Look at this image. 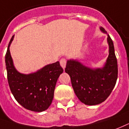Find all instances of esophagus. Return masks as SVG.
Returning <instances> with one entry per match:
<instances>
[{
	"label": "esophagus",
	"instance_id": "1",
	"mask_svg": "<svg viewBox=\"0 0 129 129\" xmlns=\"http://www.w3.org/2000/svg\"><path fill=\"white\" fill-rule=\"evenodd\" d=\"M60 66L63 69L66 67V64H67V60L64 58H62L60 60Z\"/></svg>",
	"mask_w": 129,
	"mask_h": 129
}]
</instances>
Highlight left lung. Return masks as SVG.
Masks as SVG:
<instances>
[{"instance_id": "left-lung-1", "label": "left lung", "mask_w": 129, "mask_h": 129, "mask_svg": "<svg viewBox=\"0 0 129 129\" xmlns=\"http://www.w3.org/2000/svg\"><path fill=\"white\" fill-rule=\"evenodd\" d=\"M100 29L107 34L102 27ZM107 43L109 55L101 68H91L74 59L67 62L65 72L70 76L74 92L78 98L86 105H96L105 101L117 81V59L113 43L109 34Z\"/></svg>"}]
</instances>
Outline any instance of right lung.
I'll return each mask as SVG.
<instances>
[{
  "label": "right lung",
  "mask_w": 129,
  "mask_h": 129,
  "mask_svg": "<svg viewBox=\"0 0 129 129\" xmlns=\"http://www.w3.org/2000/svg\"><path fill=\"white\" fill-rule=\"evenodd\" d=\"M5 55V64L9 88L16 101L26 109L42 112L50 106L53 98L55 84L63 69L59 62L45 65L36 72L20 73L15 68L9 47Z\"/></svg>",
  "instance_id": "add662e5"
}]
</instances>
